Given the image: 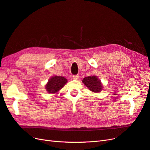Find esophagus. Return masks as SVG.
<instances>
[{"instance_id": "esophagus-1", "label": "esophagus", "mask_w": 150, "mask_h": 150, "mask_svg": "<svg viewBox=\"0 0 150 150\" xmlns=\"http://www.w3.org/2000/svg\"><path fill=\"white\" fill-rule=\"evenodd\" d=\"M73 78H74V80H78V78H79V75H73Z\"/></svg>"}]
</instances>
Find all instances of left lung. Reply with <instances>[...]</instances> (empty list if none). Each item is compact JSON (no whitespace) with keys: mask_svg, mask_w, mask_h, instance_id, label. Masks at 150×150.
<instances>
[{"mask_svg":"<svg viewBox=\"0 0 150 150\" xmlns=\"http://www.w3.org/2000/svg\"><path fill=\"white\" fill-rule=\"evenodd\" d=\"M83 83L90 91L93 92H100L103 89V86L97 76L85 77L83 78Z\"/></svg>","mask_w":150,"mask_h":150,"instance_id":"8db88e82","label":"left lung"}]
</instances>
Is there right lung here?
Instances as JSON below:
<instances>
[{
	"label": "right lung",
	"instance_id": "add662e5",
	"mask_svg": "<svg viewBox=\"0 0 150 150\" xmlns=\"http://www.w3.org/2000/svg\"><path fill=\"white\" fill-rule=\"evenodd\" d=\"M67 80L64 77L61 76H54L51 77L48 83L45 85V89L50 93H57L61 89L64 87Z\"/></svg>",
	"mask_w": 150,
	"mask_h": 150
}]
</instances>
